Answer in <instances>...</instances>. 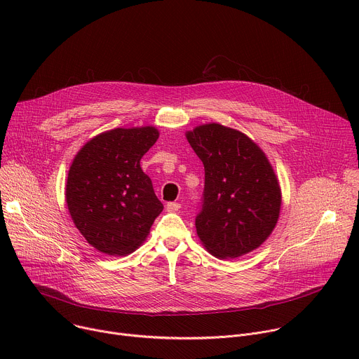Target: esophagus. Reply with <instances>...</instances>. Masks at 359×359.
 <instances>
[{"instance_id": "1", "label": "esophagus", "mask_w": 359, "mask_h": 359, "mask_svg": "<svg viewBox=\"0 0 359 359\" xmlns=\"http://www.w3.org/2000/svg\"><path fill=\"white\" fill-rule=\"evenodd\" d=\"M180 203H176V201H170L166 204V210L168 212H177L180 209Z\"/></svg>"}]
</instances>
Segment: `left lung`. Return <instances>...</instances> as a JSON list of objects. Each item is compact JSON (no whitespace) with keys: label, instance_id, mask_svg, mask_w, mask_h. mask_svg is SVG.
<instances>
[{"label":"left lung","instance_id":"8db88e82","mask_svg":"<svg viewBox=\"0 0 359 359\" xmlns=\"http://www.w3.org/2000/svg\"><path fill=\"white\" fill-rule=\"evenodd\" d=\"M186 137L204 166L203 208L196 217L201 244L220 260L259 248L281 210L280 183L266 153L243 132L213 122Z\"/></svg>","mask_w":359,"mask_h":359}]
</instances>
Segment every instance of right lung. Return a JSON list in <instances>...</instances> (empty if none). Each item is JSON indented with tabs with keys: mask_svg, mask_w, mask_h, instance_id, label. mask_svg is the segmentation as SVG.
<instances>
[{
	"mask_svg": "<svg viewBox=\"0 0 359 359\" xmlns=\"http://www.w3.org/2000/svg\"><path fill=\"white\" fill-rule=\"evenodd\" d=\"M158 137L155 126L116 128L88 140L74 158L67 206L75 227L97 251L130 254L162 213L163 204L140 168Z\"/></svg>",
	"mask_w": 359,
	"mask_h": 359,
	"instance_id": "1",
	"label": "right lung"
}]
</instances>
